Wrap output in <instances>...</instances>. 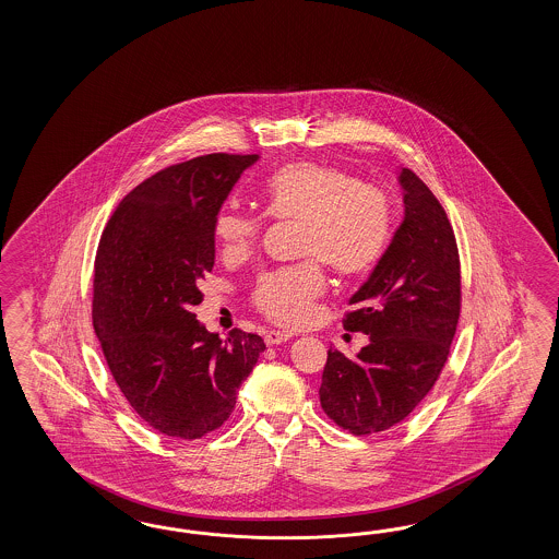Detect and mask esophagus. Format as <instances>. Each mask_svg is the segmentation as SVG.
Returning <instances> with one entry per match:
<instances>
[{
	"instance_id": "34e87169",
	"label": "esophagus",
	"mask_w": 559,
	"mask_h": 559,
	"mask_svg": "<svg viewBox=\"0 0 559 559\" xmlns=\"http://www.w3.org/2000/svg\"><path fill=\"white\" fill-rule=\"evenodd\" d=\"M287 340H290V334H288V332H281V330H269L266 336H264V342H266L269 346L283 344V342H287Z\"/></svg>"
}]
</instances>
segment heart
<instances>
[{"label":"heart","mask_w":559,"mask_h":559,"mask_svg":"<svg viewBox=\"0 0 559 559\" xmlns=\"http://www.w3.org/2000/svg\"><path fill=\"white\" fill-rule=\"evenodd\" d=\"M264 206L276 219L301 223L299 254L320 258L340 274L371 269L390 237V204L377 188L365 187L346 169L299 162L274 171L264 187ZM221 254L237 260L250 254L260 221L234 206L215 217ZM325 288L318 262L264 272L254 288V304L278 325H304Z\"/></svg>","instance_id":"obj_1"}]
</instances>
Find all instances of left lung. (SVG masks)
I'll list each match as a JSON object with an SVG mask.
<instances>
[{"label": "left lung", "instance_id": "8db88e82", "mask_svg": "<svg viewBox=\"0 0 559 559\" xmlns=\"http://www.w3.org/2000/svg\"><path fill=\"white\" fill-rule=\"evenodd\" d=\"M404 219L348 305L344 328L369 344L328 353L320 402L334 423L372 435L402 423L439 379L459 322L461 271L453 227L423 180L402 169Z\"/></svg>", "mask_w": 559, "mask_h": 559}]
</instances>
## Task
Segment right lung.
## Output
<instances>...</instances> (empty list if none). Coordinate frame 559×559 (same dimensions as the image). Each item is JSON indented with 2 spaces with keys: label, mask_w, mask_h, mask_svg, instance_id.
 I'll use <instances>...</instances> for the list:
<instances>
[{
  "label": "right lung",
  "mask_w": 559,
  "mask_h": 559,
  "mask_svg": "<svg viewBox=\"0 0 559 559\" xmlns=\"http://www.w3.org/2000/svg\"><path fill=\"white\" fill-rule=\"evenodd\" d=\"M258 155L213 153L131 190L102 234L92 320L127 402L157 432L201 439L225 423L264 340H227L192 313L215 266V217Z\"/></svg>",
  "instance_id": "add662e5"
}]
</instances>
